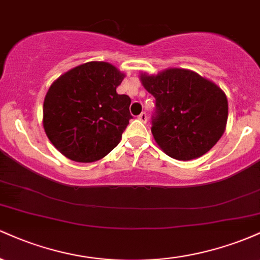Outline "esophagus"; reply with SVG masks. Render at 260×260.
Listing matches in <instances>:
<instances>
[{
  "instance_id": "obj_1",
  "label": "esophagus",
  "mask_w": 260,
  "mask_h": 260,
  "mask_svg": "<svg viewBox=\"0 0 260 260\" xmlns=\"http://www.w3.org/2000/svg\"><path fill=\"white\" fill-rule=\"evenodd\" d=\"M138 120H139V121H142V122H144V123H145V122H147V120H148L147 113H145V112H142V113H140V115L138 116Z\"/></svg>"
}]
</instances>
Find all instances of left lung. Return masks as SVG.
I'll return each instance as SVG.
<instances>
[{
    "mask_svg": "<svg viewBox=\"0 0 260 260\" xmlns=\"http://www.w3.org/2000/svg\"><path fill=\"white\" fill-rule=\"evenodd\" d=\"M140 82L156 99L151 133L170 157L197 159L221 138L228 123L229 104L215 83L186 68L140 73Z\"/></svg>",
    "mask_w": 260,
    "mask_h": 260,
    "instance_id": "left-lung-1",
    "label": "left lung"
}]
</instances>
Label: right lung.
<instances>
[{
	"label": "right lung",
	"instance_id": "obj_1",
	"mask_svg": "<svg viewBox=\"0 0 260 260\" xmlns=\"http://www.w3.org/2000/svg\"><path fill=\"white\" fill-rule=\"evenodd\" d=\"M126 74L109 62L91 61L59 76L45 95L43 124L62 155L77 162L105 157L132 118L131 98L116 89Z\"/></svg>",
	"mask_w": 260,
	"mask_h": 260
}]
</instances>
